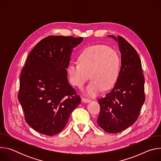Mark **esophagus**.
Masks as SVG:
<instances>
[{"instance_id":"1","label":"esophagus","mask_w":161,"mask_h":161,"mask_svg":"<svg viewBox=\"0 0 161 161\" xmlns=\"http://www.w3.org/2000/svg\"><path fill=\"white\" fill-rule=\"evenodd\" d=\"M81 101H82L83 103H90V102L91 101V100H90V99H86V98H85V97H83V98L81 99Z\"/></svg>"}]
</instances>
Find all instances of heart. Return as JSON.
Returning a JSON list of instances; mask_svg holds the SVG:
<instances>
[{
  "mask_svg": "<svg viewBox=\"0 0 161 161\" xmlns=\"http://www.w3.org/2000/svg\"><path fill=\"white\" fill-rule=\"evenodd\" d=\"M78 63H70L67 72L71 84L81 88L89 78L92 79L85 90L86 95L94 97L103 88H111L118 81L122 66L119 53L105 45L90 46L78 57Z\"/></svg>",
  "mask_w": 161,
  "mask_h": 161,
  "instance_id": "obj_1",
  "label": "heart"
}]
</instances>
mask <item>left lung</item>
Masks as SVG:
<instances>
[{"mask_svg":"<svg viewBox=\"0 0 161 161\" xmlns=\"http://www.w3.org/2000/svg\"><path fill=\"white\" fill-rule=\"evenodd\" d=\"M118 42L122 66L119 78L110 92L98 100L101 111L97 124L109 133L120 132L137 119L143 104L144 76L140 58L122 36H108Z\"/></svg>","mask_w":161,"mask_h":161,"instance_id":"1","label":"left lung"}]
</instances>
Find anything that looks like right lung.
Here are the masks:
<instances>
[{
	"mask_svg": "<svg viewBox=\"0 0 161 161\" xmlns=\"http://www.w3.org/2000/svg\"><path fill=\"white\" fill-rule=\"evenodd\" d=\"M83 39L50 36L39 41L27 57L18 98L26 122L41 134L53 136L62 130L81 102L68 82L66 69L73 49Z\"/></svg>",
	"mask_w": 161,
	"mask_h": 161,
	"instance_id": "obj_1",
	"label": "right lung"
}]
</instances>
